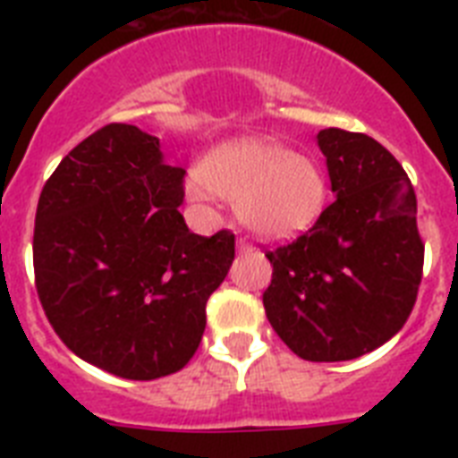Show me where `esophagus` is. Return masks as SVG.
<instances>
[{
	"mask_svg": "<svg viewBox=\"0 0 458 458\" xmlns=\"http://www.w3.org/2000/svg\"><path fill=\"white\" fill-rule=\"evenodd\" d=\"M237 250H240V251L250 250V242H247L244 237H237Z\"/></svg>",
	"mask_w": 458,
	"mask_h": 458,
	"instance_id": "esophagus-1",
	"label": "esophagus"
}]
</instances>
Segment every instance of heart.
Wrapping results in <instances>:
<instances>
[{"instance_id":"b5f03b06","label":"heart","mask_w":458,"mask_h":458,"mask_svg":"<svg viewBox=\"0 0 458 458\" xmlns=\"http://www.w3.org/2000/svg\"><path fill=\"white\" fill-rule=\"evenodd\" d=\"M221 194L240 207L242 221L271 240L309 230L323 211L327 185L313 161L273 140H240L216 149L190 180L192 199Z\"/></svg>"}]
</instances>
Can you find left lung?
<instances>
[{"label": "left lung", "mask_w": 458, "mask_h": 458, "mask_svg": "<svg viewBox=\"0 0 458 458\" xmlns=\"http://www.w3.org/2000/svg\"><path fill=\"white\" fill-rule=\"evenodd\" d=\"M318 147L335 201L294 242L266 251V316L306 361H349L409 318L423 278L416 192L402 164L363 132L326 128Z\"/></svg>", "instance_id": "8db88e82"}]
</instances>
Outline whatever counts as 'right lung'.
<instances>
[{"instance_id":"add662e5","label":"right lung","mask_w":458,"mask_h":458,"mask_svg":"<svg viewBox=\"0 0 458 458\" xmlns=\"http://www.w3.org/2000/svg\"><path fill=\"white\" fill-rule=\"evenodd\" d=\"M185 171L158 138L111 123L64 157L35 214V287L73 354L128 380L180 370L199 347L207 301L235 259V235L190 233Z\"/></svg>"}]
</instances>
